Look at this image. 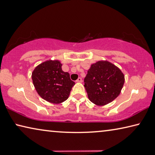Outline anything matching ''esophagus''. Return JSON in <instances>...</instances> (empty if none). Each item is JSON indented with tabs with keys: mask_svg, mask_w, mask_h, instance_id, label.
<instances>
[{
	"mask_svg": "<svg viewBox=\"0 0 155 155\" xmlns=\"http://www.w3.org/2000/svg\"><path fill=\"white\" fill-rule=\"evenodd\" d=\"M76 81L78 82V83H81V82L83 81V80H82L81 78L79 77V78H78V79H77V81Z\"/></svg>",
	"mask_w": 155,
	"mask_h": 155,
	"instance_id": "34e87169",
	"label": "esophagus"
}]
</instances>
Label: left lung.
Wrapping results in <instances>:
<instances>
[{
    "label": "left lung",
    "instance_id": "left-lung-1",
    "mask_svg": "<svg viewBox=\"0 0 155 155\" xmlns=\"http://www.w3.org/2000/svg\"><path fill=\"white\" fill-rule=\"evenodd\" d=\"M124 81V75L119 68L107 61H100L88 70L84 86L91 102L105 105L119 95Z\"/></svg>",
    "mask_w": 155,
    "mask_h": 155
}]
</instances>
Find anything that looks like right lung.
Returning <instances> with one entry per match:
<instances>
[{"label": "right lung", "mask_w": 155, "mask_h": 155, "mask_svg": "<svg viewBox=\"0 0 155 155\" xmlns=\"http://www.w3.org/2000/svg\"><path fill=\"white\" fill-rule=\"evenodd\" d=\"M59 61L49 60L38 65L31 74L34 87L41 98L51 104L68 99L75 83L62 70Z\"/></svg>", "instance_id": "right-lung-1"}]
</instances>
